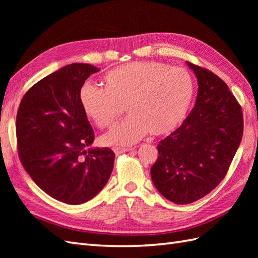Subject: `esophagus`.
<instances>
[{
	"label": "esophagus",
	"mask_w": 258,
	"mask_h": 258,
	"mask_svg": "<svg viewBox=\"0 0 258 258\" xmlns=\"http://www.w3.org/2000/svg\"><path fill=\"white\" fill-rule=\"evenodd\" d=\"M134 150L133 146L131 147H113V151L115 154H120V153H125V152H128V151H132Z\"/></svg>",
	"instance_id": "esophagus-1"
}]
</instances>
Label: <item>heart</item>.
I'll return each instance as SVG.
<instances>
[{
  "label": "heart",
  "mask_w": 258,
  "mask_h": 258,
  "mask_svg": "<svg viewBox=\"0 0 258 258\" xmlns=\"http://www.w3.org/2000/svg\"><path fill=\"white\" fill-rule=\"evenodd\" d=\"M105 89L91 83L81 87L82 108L96 126L105 128L123 112L128 115L102 136L104 145H131L149 131L173 132L184 122L195 94L188 71L163 62H132L104 76Z\"/></svg>",
  "instance_id": "obj_1"
}]
</instances>
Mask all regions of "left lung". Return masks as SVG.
I'll list each match as a JSON object with an SVG mask.
<instances>
[{
    "mask_svg": "<svg viewBox=\"0 0 258 258\" xmlns=\"http://www.w3.org/2000/svg\"><path fill=\"white\" fill-rule=\"evenodd\" d=\"M199 82L195 106L178 128L157 145L151 176L175 204H189L225 177L243 138L242 107L228 86L211 71L187 62Z\"/></svg>",
    "mask_w": 258,
    "mask_h": 258,
    "instance_id": "obj_1",
    "label": "left lung"
}]
</instances>
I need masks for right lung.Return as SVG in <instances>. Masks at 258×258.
Wrapping results in <instances>:
<instances>
[{
    "instance_id": "1",
    "label": "right lung",
    "mask_w": 258,
    "mask_h": 258,
    "mask_svg": "<svg viewBox=\"0 0 258 258\" xmlns=\"http://www.w3.org/2000/svg\"><path fill=\"white\" fill-rule=\"evenodd\" d=\"M98 71L73 63L45 76L25 93L16 115L22 165L38 187L71 205L100 193L114 166L111 149H89L94 131L79 96L85 80Z\"/></svg>"
}]
</instances>
